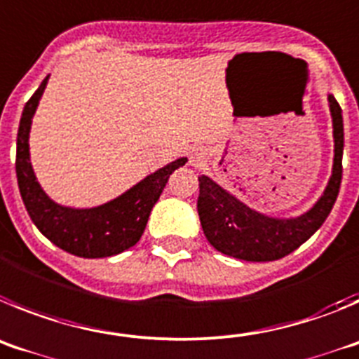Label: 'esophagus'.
Masks as SVG:
<instances>
[{"label": "esophagus", "instance_id": "34e87169", "mask_svg": "<svg viewBox=\"0 0 359 359\" xmlns=\"http://www.w3.org/2000/svg\"><path fill=\"white\" fill-rule=\"evenodd\" d=\"M205 159H208V148L205 147H195L189 151V163H191L193 166H202V164L205 163Z\"/></svg>", "mask_w": 359, "mask_h": 359}]
</instances>
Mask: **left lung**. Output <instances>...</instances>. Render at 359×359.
<instances>
[{
  "label": "left lung",
  "instance_id": "1",
  "mask_svg": "<svg viewBox=\"0 0 359 359\" xmlns=\"http://www.w3.org/2000/svg\"><path fill=\"white\" fill-rule=\"evenodd\" d=\"M329 107L334 128V164L332 177L324 196L306 215L293 219L268 218L225 193L218 184L205 175L198 177V209L200 224L209 243L225 256L236 259L276 261L288 256L300 245L308 241L331 212L337 202L341 184V156H344V118L341 107L329 95Z\"/></svg>",
  "mask_w": 359,
  "mask_h": 359
}]
</instances>
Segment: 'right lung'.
Wrapping results in <instances>:
<instances>
[{"label": "right lung", "mask_w": 359, "mask_h": 359, "mask_svg": "<svg viewBox=\"0 0 359 359\" xmlns=\"http://www.w3.org/2000/svg\"><path fill=\"white\" fill-rule=\"evenodd\" d=\"M46 80L32 95L18 130L15 175L22 203L35 227L53 245L79 257H109L134 247L143 236L151 208L156 205L168 179L177 168L187 163L186 157L161 168L141 180L130 191L95 209H67L51 202L37 184L28 156V132Z\"/></svg>", "instance_id": "right-lung-1"}]
</instances>
